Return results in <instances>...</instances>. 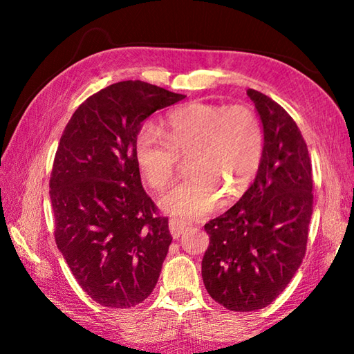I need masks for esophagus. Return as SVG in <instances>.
<instances>
[{
    "mask_svg": "<svg viewBox=\"0 0 354 354\" xmlns=\"http://www.w3.org/2000/svg\"><path fill=\"white\" fill-rule=\"evenodd\" d=\"M189 228V223L181 221V219H170L169 221V230L173 239H178L184 234V231Z\"/></svg>",
    "mask_w": 354,
    "mask_h": 354,
    "instance_id": "obj_1",
    "label": "esophagus"
}]
</instances>
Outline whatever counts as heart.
I'll return each mask as SVG.
<instances>
[{
    "instance_id": "obj_1",
    "label": "heart",
    "mask_w": 354,
    "mask_h": 354,
    "mask_svg": "<svg viewBox=\"0 0 354 354\" xmlns=\"http://www.w3.org/2000/svg\"><path fill=\"white\" fill-rule=\"evenodd\" d=\"M193 153V176L164 194L160 205L167 214L201 219L221 205L223 193L236 198L260 170L265 133L259 117L246 106L192 102L169 112L165 132L146 124L135 141V160L145 181L155 190L167 187L178 153Z\"/></svg>"
}]
</instances>
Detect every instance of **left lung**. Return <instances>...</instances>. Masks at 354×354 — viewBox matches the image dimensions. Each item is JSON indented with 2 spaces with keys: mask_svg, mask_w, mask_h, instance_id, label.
<instances>
[{
  "mask_svg": "<svg viewBox=\"0 0 354 354\" xmlns=\"http://www.w3.org/2000/svg\"><path fill=\"white\" fill-rule=\"evenodd\" d=\"M265 133L260 170L243 196L205 225L202 280L214 301L234 312L269 306L306 254L313 208L312 162L297 123L280 104L248 89Z\"/></svg>",
  "mask_w": 354,
  "mask_h": 354,
  "instance_id": "1",
  "label": "left lung"
}]
</instances>
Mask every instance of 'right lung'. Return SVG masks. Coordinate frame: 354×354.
<instances>
[{
  "mask_svg": "<svg viewBox=\"0 0 354 354\" xmlns=\"http://www.w3.org/2000/svg\"><path fill=\"white\" fill-rule=\"evenodd\" d=\"M183 99L141 80L118 82L88 97L61 137L50 179L56 245L100 306H137L160 278L171 236L141 185L135 141L147 117Z\"/></svg>",
  "mask_w": 354,
  "mask_h": 354,
  "instance_id": "1",
  "label": "right lung"
}]
</instances>
